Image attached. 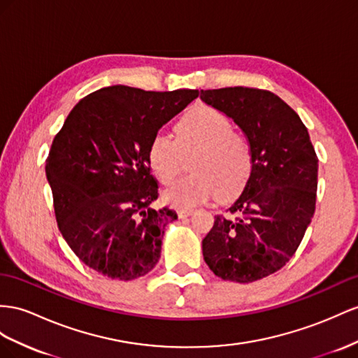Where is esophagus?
<instances>
[{
    "mask_svg": "<svg viewBox=\"0 0 358 358\" xmlns=\"http://www.w3.org/2000/svg\"><path fill=\"white\" fill-rule=\"evenodd\" d=\"M177 215H178L180 219H185V217H189V216L194 215V210H192V208H181V210H178Z\"/></svg>",
    "mask_w": 358,
    "mask_h": 358,
    "instance_id": "esophagus-1",
    "label": "esophagus"
}]
</instances>
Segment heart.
<instances>
[{"mask_svg": "<svg viewBox=\"0 0 358 358\" xmlns=\"http://www.w3.org/2000/svg\"><path fill=\"white\" fill-rule=\"evenodd\" d=\"M177 142L166 133L152 136L146 150L148 164L162 185H171L180 172V151H196L190 162L192 176L164 190L172 207L192 208L217 194L231 198L245 187L252 172V150L224 113L208 106L192 108L176 127Z\"/></svg>", "mask_w": 358, "mask_h": 358, "instance_id": "obj_1", "label": "heart"}]
</instances>
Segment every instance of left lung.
Wrapping results in <instances>:
<instances>
[{
	"instance_id": "8db88e82",
	"label": "left lung",
	"mask_w": 358,
	"mask_h": 358,
	"mask_svg": "<svg viewBox=\"0 0 358 358\" xmlns=\"http://www.w3.org/2000/svg\"><path fill=\"white\" fill-rule=\"evenodd\" d=\"M201 101L241 127L252 150V172L230 216H215L203 241L219 278L252 282L280 271L306 234L316 204L317 157L298 113L269 90H201Z\"/></svg>"
}]
</instances>
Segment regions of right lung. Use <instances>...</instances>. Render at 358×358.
Masks as SVG:
<instances>
[{
    "instance_id": "obj_1",
    "label": "right lung",
    "mask_w": 358,
    "mask_h": 358,
    "mask_svg": "<svg viewBox=\"0 0 358 358\" xmlns=\"http://www.w3.org/2000/svg\"><path fill=\"white\" fill-rule=\"evenodd\" d=\"M198 94L107 86L81 99L54 137L45 172L59 230L90 269L128 281L157 264L177 213L151 207L159 186L146 150Z\"/></svg>"
}]
</instances>
